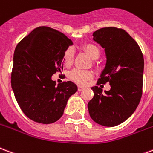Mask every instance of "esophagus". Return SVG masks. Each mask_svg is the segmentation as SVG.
<instances>
[{
    "label": "esophagus",
    "instance_id": "esophagus-1",
    "mask_svg": "<svg viewBox=\"0 0 153 153\" xmlns=\"http://www.w3.org/2000/svg\"><path fill=\"white\" fill-rule=\"evenodd\" d=\"M83 89H84V88L82 87H81V86H79V87H78V91H82Z\"/></svg>",
    "mask_w": 153,
    "mask_h": 153
}]
</instances>
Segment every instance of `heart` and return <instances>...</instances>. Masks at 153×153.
<instances>
[{"label":"heart","mask_w":153,"mask_h":153,"mask_svg":"<svg viewBox=\"0 0 153 153\" xmlns=\"http://www.w3.org/2000/svg\"><path fill=\"white\" fill-rule=\"evenodd\" d=\"M82 50L92 58L97 59L100 55V49L93 43H85L82 45ZM74 51L72 47H69L65 51L63 54L64 63L66 66H71L74 61ZM69 78L75 83L79 85L84 84L85 82L92 78V73L88 71H82L80 69H74L69 73Z\"/></svg>","instance_id":"b5f03b06"}]
</instances>
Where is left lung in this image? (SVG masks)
<instances>
[{"instance_id": "obj_1", "label": "left lung", "mask_w": 153, "mask_h": 153, "mask_svg": "<svg viewBox=\"0 0 153 153\" xmlns=\"http://www.w3.org/2000/svg\"><path fill=\"white\" fill-rule=\"evenodd\" d=\"M93 39L105 49L107 63L97 85L110 82L111 90L93 87L88 102L95 123L114 127L128 120L138 107L143 92L144 57L136 41L123 29L105 27L93 33Z\"/></svg>"}]
</instances>
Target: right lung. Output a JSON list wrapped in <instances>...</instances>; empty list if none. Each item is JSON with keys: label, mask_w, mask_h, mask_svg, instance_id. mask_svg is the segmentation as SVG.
<instances>
[{"label": "right lung", "mask_w": 153, "mask_h": 153, "mask_svg": "<svg viewBox=\"0 0 153 153\" xmlns=\"http://www.w3.org/2000/svg\"><path fill=\"white\" fill-rule=\"evenodd\" d=\"M72 42L58 30L40 26L16 46L11 86L20 108L38 123H52L63 114L67 100L78 90L74 82L55 86L51 77L61 72L63 54Z\"/></svg>", "instance_id": "obj_1"}]
</instances>
